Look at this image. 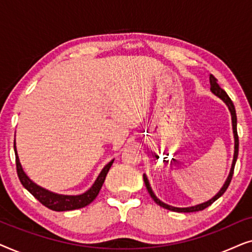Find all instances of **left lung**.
<instances>
[{"label":"left lung","instance_id":"1","mask_svg":"<svg viewBox=\"0 0 252 252\" xmlns=\"http://www.w3.org/2000/svg\"><path fill=\"white\" fill-rule=\"evenodd\" d=\"M210 86H211V92L215 94L216 96H218L220 99H222L223 102H225V104L228 106L229 109V112H230V116H232V126H233V133H234V157H233V163H232V167H230V172L228 174V177H227V180L225 181V184L221 187V189L218 191V194L216 196H213L211 199H209L208 202H204V203H201V204H197L195 206H189V208H175V206H171L168 204H165L164 202H161L159 198H157V196L154 194L153 189L150 187V184H149V180H148L147 175L143 174V180H144V184H146V187L148 189V192H149L151 198L154 199L155 202L157 203L158 205L161 206V208L164 209H167L170 210V211H174V212H196V211H202V210H204L208 208L212 204L213 202L217 201L220 196H221L223 192L226 191V189L228 188V186L230 184V181H232V178H233V173H234V167H235V163H236V159H237V155H239V136H237V119H236V111H235V106H234L232 99L229 98V96L227 95V93L223 91V89L220 87L218 85V81H217V79L213 77L212 74H210Z\"/></svg>","mask_w":252,"mask_h":252}]
</instances>
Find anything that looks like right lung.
I'll list each match as a JSON object with an SVG mask.
<instances>
[{
    "instance_id": "1",
    "label": "right lung",
    "mask_w": 252,
    "mask_h": 252,
    "mask_svg": "<svg viewBox=\"0 0 252 252\" xmlns=\"http://www.w3.org/2000/svg\"><path fill=\"white\" fill-rule=\"evenodd\" d=\"M13 148H15V155H16L17 174H18V178L20 182H22V185L37 199V201L41 203V204L44 205L48 209L53 210V211H70V210L81 209V208H85V206H87L88 204H91V203L96 198V196L98 195L99 190H101L102 186L104 184L106 174H108L110 167H111L113 160H115L112 159L110 163H108L104 167H103L101 173H99L97 179L95 180L94 185H93L87 191L84 192V194L61 195V194H56V192L47 190V189H44L42 187H40V186H37L36 184H34V182L27 177L26 173L23 170L22 164H20L19 161L18 154H17L16 141H15V144H13Z\"/></svg>"
}]
</instances>
